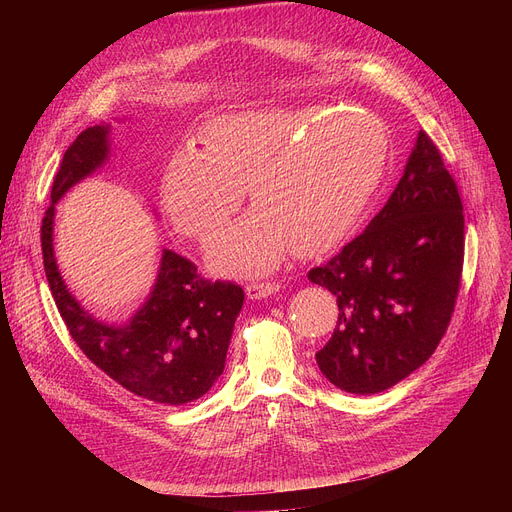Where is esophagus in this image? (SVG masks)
I'll use <instances>...</instances> for the list:
<instances>
[{
  "instance_id": "1",
  "label": "esophagus",
  "mask_w": 512,
  "mask_h": 512,
  "mask_svg": "<svg viewBox=\"0 0 512 512\" xmlns=\"http://www.w3.org/2000/svg\"><path fill=\"white\" fill-rule=\"evenodd\" d=\"M247 297L249 299H265V297H272V294H276L280 290V284L278 282H253V284H247Z\"/></svg>"
}]
</instances>
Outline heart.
Segmentation results:
<instances>
[{
  "label": "heart",
  "mask_w": 512,
  "mask_h": 512,
  "mask_svg": "<svg viewBox=\"0 0 512 512\" xmlns=\"http://www.w3.org/2000/svg\"><path fill=\"white\" fill-rule=\"evenodd\" d=\"M201 145L172 155L161 205L182 234L209 242L247 188L257 209L211 251L215 270L232 276L272 272L290 249L317 257L338 247L357 228L388 164L378 118L326 107L224 114L203 128Z\"/></svg>",
  "instance_id": "1"
}]
</instances>
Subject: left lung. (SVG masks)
Instances as JSON below:
<instances>
[{"instance_id": "left-lung-1", "label": "left lung", "mask_w": 512, "mask_h": 512, "mask_svg": "<svg viewBox=\"0 0 512 512\" xmlns=\"http://www.w3.org/2000/svg\"><path fill=\"white\" fill-rule=\"evenodd\" d=\"M465 257L459 188L434 141L417 143L382 211L307 278L328 288L338 321L315 355L340 390L378 394L434 355L454 311Z\"/></svg>"}]
</instances>
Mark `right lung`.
I'll return each mask as SVG.
<instances>
[{
    "label": "right lung",
    "mask_w": 512,
    "mask_h": 512,
    "mask_svg": "<svg viewBox=\"0 0 512 512\" xmlns=\"http://www.w3.org/2000/svg\"><path fill=\"white\" fill-rule=\"evenodd\" d=\"M107 153V124L83 130L66 149L41 224L45 276L72 340L93 365L132 394L178 407L201 398L222 375L245 292L201 278L193 261L164 249L149 299L126 326L101 324L78 305L53 257V211L70 186L103 166Z\"/></svg>",
    "instance_id": "add662e5"
}]
</instances>
